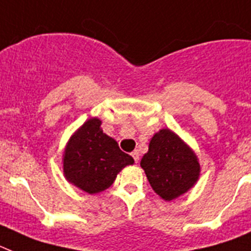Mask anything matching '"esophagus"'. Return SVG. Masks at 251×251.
I'll return each mask as SVG.
<instances>
[{"instance_id": "34e87169", "label": "esophagus", "mask_w": 251, "mask_h": 251, "mask_svg": "<svg viewBox=\"0 0 251 251\" xmlns=\"http://www.w3.org/2000/svg\"><path fill=\"white\" fill-rule=\"evenodd\" d=\"M131 157L134 158V161H135V163H138V162H139V153H138V151H132Z\"/></svg>"}]
</instances>
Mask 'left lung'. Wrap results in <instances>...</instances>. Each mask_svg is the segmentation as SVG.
Wrapping results in <instances>:
<instances>
[{
    "label": "left lung",
    "instance_id": "obj_1",
    "mask_svg": "<svg viewBox=\"0 0 251 251\" xmlns=\"http://www.w3.org/2000/svg\"><path fill=\"white\" fill-rule=\"evenodd\" d=\"M140 166L153 190L168 201L193 187L201 172L197 155L168 129L161 130L151 138Z\"/></svg>",
    "mask_w": 251,
    "mask_h": 251
}]
</instances>
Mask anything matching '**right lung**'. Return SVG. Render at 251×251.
Listing matches in <instances>:
<instances>
[{
    "label": "right lung",
    "instance_id": "add662e5",
    "mask_svg": "<svg viewBox=\"0 0 251 251\" xmlns=\"http://www.w3.org/2000/svg\"><path fill=\"white\" fill-rule=\"evenodd\" d=\"M100 124L98 119L88 120L71 136L64 154L66 178L89 194L106 190L122 168L134 163L131 155L102 131Z\"/></svg>",
    "mask_w": 251,
    "mask_h": 251
}]
</instances>
